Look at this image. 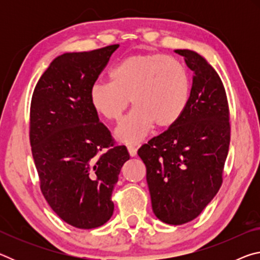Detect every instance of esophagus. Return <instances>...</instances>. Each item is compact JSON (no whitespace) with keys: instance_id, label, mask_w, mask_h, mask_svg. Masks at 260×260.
I'll list each match as a JSON object with an SVG mask.
<instances>
[{"instance_id":"esophagus-1","label":"esophagus","mask_w":260,"mask_h":260,"mask_svg":"<svg viewBox=\"0 0 260 260\" xmlns=\"http://www.w3.org/2000/svg\"><path fill=\"white\" fill-rule=\"evenodd\" d=\"M127 150H128L131 157H135L136 153H138V149H136V147L134 146H128L127 147Z\"/></svg>"}]
</instances>
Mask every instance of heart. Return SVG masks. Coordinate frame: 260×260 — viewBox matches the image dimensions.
<instances>
[{"label": "heart", "instance_id": "1", "mask_svg": "<svg viewBox=\"0 0 260 260\" xmlns=\"http://www.w3.org/2000/svg\"><path fill=\"white\" fill-rule=\"evenodd\" d=\"M191 80L181 61L161 54L133 55L110 71V82L90 88L89 100L96 113L108 120H120L129 107L132 112L116 129V138L138 143L153 125L169 128L189 104Z\"/></svg>", "mask_w": 260, "mask_h": 260}]
</instances>
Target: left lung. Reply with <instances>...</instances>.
Listing matches in <instances>:
<instances>
[{
  "label": "left lung",
  "instance_id": "obj_1",
  "mask_svg": "<svg viewBox=\"0 0 260 260\" xmlns=\"http://www.w3.org/2000/svg\"><path fill=\"white\" fill-rule=\"evenodd\" d=\"M193 72L181 118L139 149L147 167L152 211L160 221L182 225L199 217L222 183L231 141L230 109L221 79L203 56L174 50Z\"/></svg>",
  "mask_w": 260,
  "mask_h": 260
}]
</instances>
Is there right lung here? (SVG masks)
Returning a JSON list of instances; mask_svg holds the SVG:
<instances>
[{
  "label": "right lung",
  "mask_w": 260,
  "mask_h": 260,
  "mask_svg": "<svg viewBox=\"0 0 260 260\" xmlns=\"http://www.w3.org/2000/svg\"><path fill=\"white\" fill-rule=\"evenodd\" d=\"M118 47L56 57L30 102L29 142L41 191L61 220L81 230L112 217V190L129 159L125 146H114L89 100L90 88Z\"/></svg>",
  "instance_id": "add662e5"
}]
</instances>
